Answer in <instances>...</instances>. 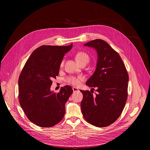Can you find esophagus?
I'll return each instance as SVG.
<instances>
[{
  "label": "esophagus",
  "mask_w": 150,
  "mask_h": 150,
  "mask_svg": "<svg viewBox=\"0 0 150 150\" xmlns=\"http://www.w3.org/2000/svg\"><path fill=\"white\" fill-rule=\"evenodd\" d=\"M72 90H73V91L74 92V93H75V92H78V91H79V90H78V89L77 88H76V87H73L72 88Z\"/></svg>",
  "instance_id": "esophagus-1"
}]
</instances>
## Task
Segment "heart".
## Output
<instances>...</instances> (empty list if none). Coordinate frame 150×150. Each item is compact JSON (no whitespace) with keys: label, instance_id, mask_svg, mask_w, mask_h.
<instances>
[{"label":"heart","instance_id":"1","mask_svg":"<svg viewBox=\"0 0 150 150\" xmlns=\"http://www.w3.org/2000/svg\"><path fill=\"white\" fill-rule=\"evenodd\" d=\"M75 59L76 61L80 64V65H82L83 63H87L90 60V57L84 52H78L75 55ZM64 63V60H62L60 63V67H63ZM84 79V78L82 75H79L77 76H74V75H69L65 78V81L70 85H73V86L77 87L79 85L82 81H83Z\"/></svg>","mask_w":150,"mask_h":150}]
</instances>
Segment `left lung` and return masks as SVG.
Instances as JSON below:
<instances>
[{
    "instance_id": "1",
    "label": "left lung",
    "mask_w": 150,
    "mask_h": 150,
    "mask_svg": "<svg viewBox=\"0 0 150 150\" xmlns=\"http://www.w3.org/2000/svg\"><path fill=\"white\" fill-rule=\"evenodd\" d=\"M84 45L97 50L98 60L94 73L86 82L87 86L97 87V93L80 91L82 113L89 123L106 127L119 117L125 108L129 76L119 53L104 40L96 39Z\"/></svg>"
}]
</instances>
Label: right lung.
Returning <instances> with one entry per match:
<instances>
[{
	"label": "right lung",
	"instance_id": "1",
	"mask_svg": "<svg viewBox=\"0 0 150 150\" xmlns=\"http://www.w3.org/2000/svg\"><path fill=\"white\" fill-rule=\"evenodd\" d=\"M72 47L41 46L27 60L18 79L19 101L27 118L41 127L60 122L65 113V103L73 90L69 85L58 93L50 91L52 79L59 75L60 63Z\"/></svg>",
	"mask_w": 150,
	"mask_h": 150
}]
</instances>
